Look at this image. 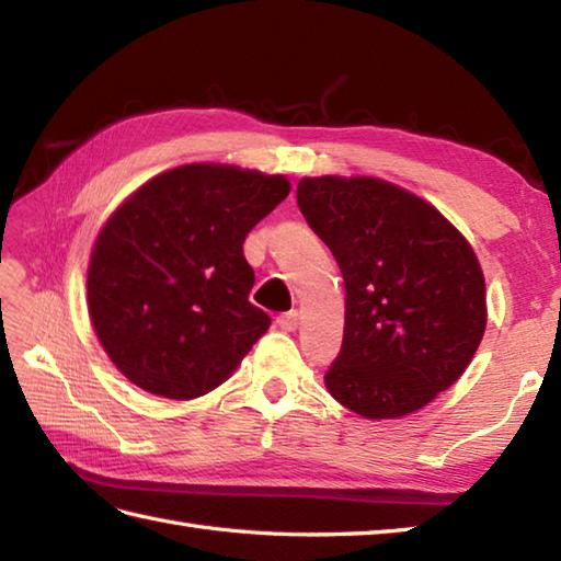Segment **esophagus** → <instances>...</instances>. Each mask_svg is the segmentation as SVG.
Instances as JSON below:
<instances>
[{"instance_id":"34e87169","label":"esophagus","mask_w":561,"mask_h":561,"mask_svg":"<svg viewBox=\"0 0 561 561\" xmlns=\"http://www.w3.org/2000/svg\"><path fill=\"white\" fill-rule=\"evenodd\" d=\"M277 325H279L282 330H287V332L296 330V328H299V311H289V313H282V316L277 318Z\"/></svg>"}]
</instances>
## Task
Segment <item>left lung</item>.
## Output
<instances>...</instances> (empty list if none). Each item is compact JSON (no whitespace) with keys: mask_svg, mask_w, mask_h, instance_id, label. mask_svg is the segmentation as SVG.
<instances>
[{"mask_svg":"<svg viewBox=\"0 0 561 561\" xmlns=\"http://www.w3.org/2000/svg\"><path fill=\"white\" fill-rule=\"evenodd\" d=\"M296 199L347 289L330 396L366 420L424 408L456 383L484 335L470 243L424 199L376 178H304Z\"/></svg>","mask_w":561,"mask_h":561,"instance_id":"1","label":"left lung"}]
</instances>
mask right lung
I'll list each match as a JSON object with an SVG mask.
<instances>
[{
	"instance_id": "add662e5",
	"label": "right lung",
	"mask_w": 561,
	"mask_h": 561,
	"mask_svg": "<svg viewBox=\"0 0 561 561\" xmlns=\"http://www.w3.org/2000/svg\"><path fill=\"white\" fill-rule=\"evenodd\" d=\"M284 175L193 163L141 185L103 226L89 313L111 362L141 390L193 400L221 386L270 316L248 301L245 236L289 195Z\"/></svg>"
}]
</instances>
